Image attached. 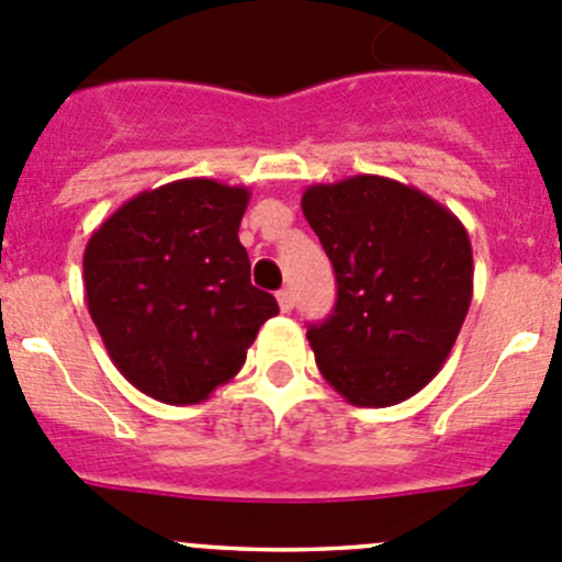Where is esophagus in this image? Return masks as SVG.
<instances>
[{"label":"esophagus","mask_w":562,"mask_h":562,"mask_svg":"<svg viewBox=\"0 0 562 562\" xmlns=\"http://www.w3.org/2000/svg\"><path fill=\"white\" fill-rule=\"evenodd\" d=\"M278 306H281V312L290 314L292 308H295V295H292V290H281L278 292Z\"/></svg>","instance_id":"1"}]
</instances>
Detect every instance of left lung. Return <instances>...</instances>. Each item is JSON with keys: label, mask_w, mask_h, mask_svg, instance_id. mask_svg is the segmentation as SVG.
<instances>
[{"label": "left lung", "mask_w": 562, "mask_h": 562, "mask_svg": "<svg viewBox=\"0 0 562 562\" xmlns=\"http://www.w3.org/2000/svg\"><path fill=\"white\" fill-rule=\"evenodd\" d=\"M301 206L336 272L334 314L306 334L319 372L361 408L414 397L472 303L467 228L436 198L372 173L306 187Z\"/></svg>", "instance_id": "8db88e82"}]
</instances>
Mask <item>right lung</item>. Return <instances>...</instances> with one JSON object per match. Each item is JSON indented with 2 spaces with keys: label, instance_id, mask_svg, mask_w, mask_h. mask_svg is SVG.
<instances>
[{
  "label": "right lung",
  "instance_id": "obj_1",
  "mask_svg": "<svg viewBox=\"0 0 562 562\" xmlns=\"http://www.w3.org/2000/svg\"><path fill=\"white\" fill-rule=\"evenodd\" d=\"M248 187L179 179L117 206L88 239L85 301L112 364L168 405H195L232 381L278 314L250 284L239 221Z\"/></svg>",
  "mask_w": 562,
  "mask_h": 562
}]
</instances>
